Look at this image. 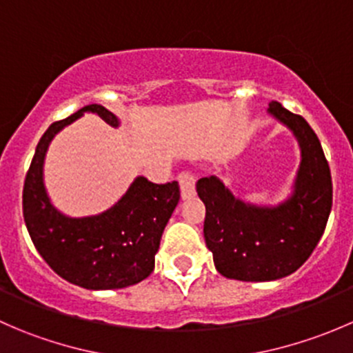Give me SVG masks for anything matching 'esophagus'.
Instances as JSON below:
<instances>
[{"mask_svg":"<svg viewBox=\"0 0 353 353\" xmlns=\"http://www.w3.org/2000/svg\"><path fill=\"white\" fill-rule=\"evenodd\" d=\"M177 181H179V188H181V196L183 199H188L191 196H194V176L191 172H181L177 176Z\"/></svg>","mask_w":353,"mask_h":353,"instance_id":"34e87169","label":"esophagus"}]
</instances>
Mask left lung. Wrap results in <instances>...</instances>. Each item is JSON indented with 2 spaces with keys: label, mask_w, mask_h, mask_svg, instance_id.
Returning a JSON list of instances; mask_svg holds the SVG:
<instances>
[{
  "label": "left lung",
  "mask_w": 353,
  "mask_h": 353,
  "mask_svg": "<svg viewBox=\"0 0 353 353\" xmlns=\"http://www.w3.org/2000/svg\"><path fill=\"white\" fill-rule=\"evenodd\" d=\"M268 112L290 128L301 145V167L287 201L273 208L248 205L215 176L196 183L215 268L243 282L279 280L301 268L325 232L333 203L328 160L307 121L276 101L270 102Z\"/></svg>",
  "instance_id": "left-lung-1"
}]
</instances>
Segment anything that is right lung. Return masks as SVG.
<instances>
[{"label":"right lung","mask_w":353,"mask_h":353,"mask_svg":"<svg viewBox=\"0 0 353 353\" xmlns=\"http://www.w3.org/2000/svg\"><path fill=\"white\" fill-rule=\"evenodd\" d=\"M83 112H95L110 126H119L110 110L90 104L48 128L25 176V225L39 254L61 279L90 290L124 288L154 272L160 237L179 201V184L137 177L126 194L101 215L71 219L59 213L42 181L44 157L54 134Z\"/></svg>","instance_id":"1"}]
</instances>
